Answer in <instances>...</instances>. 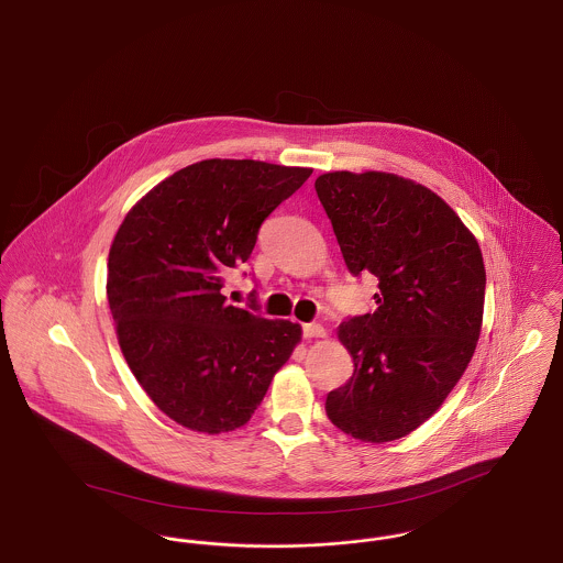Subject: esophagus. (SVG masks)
<instances>
[{"instance_id": "obj_1", "label": "esophagus", "mask_w": 563, "mask_h": 563, "mask_svg": "<svg viewBox=\"0 0 563 563\" xmlns=\"http://www.w3.org/2000/svg\"><path fill=\"white\" fill-rule=\"evenodd\" d=\"M324 335H327V331H324L322 324H317V322H306V324H303V338H306V340L324 338Z\"/></svg>"}]
</instances>
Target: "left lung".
I'll use <instances>...</instances> for the list:
<instances>
[{
    "label": "left lung",
    "mask_w": 563,
    "mask_h": 563,
    "mask_svg": "<svg viewBox=\"0 0 563 563\" xmlns=\"http://www.w3.org/2000/svg\"><path fill=\"white\" fill-rule=\"evenodd\" d=\"M314 188L350 274L379 280L372 314L338 329L354 363L329 420L386 443L424 424L466 372L482 333V249L454 209L393 173L335 170Z\"/></svg>",
    "instance_id": "left-lung-1"
}]
</instances>
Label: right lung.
I'll return each instance as SVG.
<instances>
[{
    "label": "right lung",
    "mask_w": 563,
    "mask_h": 563,
    "mask_svg": "<svg viewBox=\"0 0 563 563\" xmlns=\"http://www.w3.org/2000/svg\"><path fill=\"white\" fill-rule=\"evenodd\" d=\"M312 168L196 162L150 189L118 228L108 260L115 335L136 382L177 424L241 429L301 342V327L230 306L223 276Z\"/></svg>",
    "instance_id": "obj_1"
}]
</instances>
